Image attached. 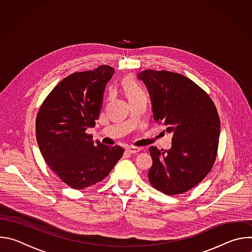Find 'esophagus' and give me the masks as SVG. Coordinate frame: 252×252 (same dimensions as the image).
<instances>
[{
    "label": "esophagus",
    "mask_w": 252,
    "mask_h": 252,
    "mask_svg": "<svg viewBox=\"0 0 252 252\" xmlns=\"http://www.w3.org/2000/svg\"><path fill=\"white\" fill-rule=\"evenodd\" d=\"M139 151H140V149L139 148H135V147H128V148L126 149V152L127 154H130V155L137 154V153H139Z\"/></svg>",
    "instance_id": "obj_1"
}]
</instances>
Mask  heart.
Wrapping results in <instances>:
<instances>
[{
    "mask_svg": "<svg viewBox=\"0 0 252 252\" xmlns=\"http://www.w3.org/2000/svg\"><path fill=\"white\" fill-rule=\"evenodd\" d=\"M123 88H124V92L127 97V99L129 100V102L133 101V100H137V99H147L148 98L147 92L131 78H126L124 80Z\"/></svg>",
    "mask_w": 252,
    "mask_h": 252,
    "instance_id": "b5f03b06",
    "label": "heart"
}]
</instances>
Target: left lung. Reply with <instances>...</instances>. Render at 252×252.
<instances>
[{
  "label": "left lung",
  "instance_id": "1",
  "mask_svg": "<svg viewBox=\"0 0 252 252\" xmlns=\"http://www.w3.org/2000/svg\"><path fill=\"white\" fill-rule=\"evenodd\" d=\"M136 78L148 88L155 122L173 135L169 150L150 148V183L167 195L184 193L202 181L217 158V107L201 88L181 74L147 69Z\"/></svg>",
  "mask_w": 252,
  "mask_h": 252
}]
</instances>
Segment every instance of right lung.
<instances>
[{"mask_svg": "<svg viewBox=\"0 0 252 252\" xmlns=\"http://www.w3.org/2000/svg\"><path fill=\"white\" fill-rule=\"evenodd\" d=\"M115 74L110 65L74 73L50 93L35 121L41 154L51 169L75 189L102 181L124 154L121 147H107L86 131L94 127L103 93Z\"/></svg>", "mask_w": 252, "mask_h": 252, "instance_id": "1", "label": "right lung"}]
</instances>
